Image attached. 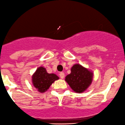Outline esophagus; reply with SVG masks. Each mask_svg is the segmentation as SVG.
<instances>
[{"label":"esophagus","instance_id":"34e87169","mask_svg":"<svg viewBox=\"0 0 125 125\" xmlns=\"http://www.w3.org/2000/svg\"><path fill=\"white\" fill-rule=\"evenodd\" d=\"M60 76L61 79H63L64 78V72H61L60 73Z\"/></svg>","mask_w":125,"mask_h":125}]
</instances>
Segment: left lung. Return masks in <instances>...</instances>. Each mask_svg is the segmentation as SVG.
Returning <instances> with one entry per match:
<instances>
[{"label": "left lung", "instance_id": "8db88e82", "mask_svg": "<svg viewBox=\"0 0 125 125\" xmlns=\"http://www.w3.org/2000/svg\"><path fill=\"white\" fill-rule=\"evenodd\" d=\"M70 70L71 73L65 76V81L74 92L83 93L91 86L93 72L79 64H74Z\"/></svg>", "mask_w": 125, "mask_h": 125}]
</instances>
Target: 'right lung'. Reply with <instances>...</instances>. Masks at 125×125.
I'll return each instance as SVG.
<instances>
[{
	"mask_svg": "<svg viewBox=\"0 0 125 125\" xmlns=\"http://www.w3.org/2000/svg\"><path fill=\"white\" fill-rule=\"evenodd\" d=\"M60 78L55 73H49L45 68L39 67L32 75L33 86L40 93H44L49 89L50 86Z\"/></svg>",
	"mask_w": 125,
	"mask_h": 125,
	"instance_id": "1",
	"label": "right lung"
}]
</instances>
